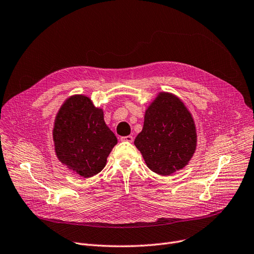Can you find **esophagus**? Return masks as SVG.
Listing matches in <instances>:
<instances>
[{"mask_svg": "<svg viewBox=\"0 0 254 254\" xmlns=\"http://www.w3.org/2000/svg\"><path fill=\"white\" fill-rule=\"evenodd\" d=\"M121 140H122V141H127V142H132V141H133V136H131V135L123 136V137H121Z\"/></svg>", "mask_w": 254, "mask_h": 254, "instance_id": "34e87169", "label": "esophagus"}]
</instances>
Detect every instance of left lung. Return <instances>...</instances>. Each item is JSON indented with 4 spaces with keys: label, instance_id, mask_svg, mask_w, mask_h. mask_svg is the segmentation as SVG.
I'll list each match as a JSON object with an SVG mask.
<instances>
[{
    "label": "left lung",
    "instance_id": "left-lung-1",
    "mask_svg": "<svg viewBox=\"0 0 254 254\" xmlns=\"http://www.w3.org/2000/svg\"><path fill=\"white\" fill-rule=\"evenodd\" d=\"M194 121L186 105L172 93L160 92L144 113L134 144L150 170L170 176L185 167L196 150Z\"/></svg>",
    "mask_w": 254,
    "mask_h": 254
}]
</instances>
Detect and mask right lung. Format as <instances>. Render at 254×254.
Wrapping results in <instances>:
<instances>
[{
    "instance_id": "obj_1",
    "label": "right lung",
    "mask_w": 254,
    "mask_h": 254,
    "mask_svg": "<svg viewBox=\"0 0 254 254\" xmlns=\"http://www.w3.org/2000/svg\"><path fill=\"white\" fill-rule=\"evenodd\" d=\"M58 159L83 178L100 173L118 139L103 111L84 95H73L60 108L53 130Z\"/></svg>"
}]
</instances>
